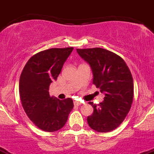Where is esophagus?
<instances>
[{
  "label": "esophagus",
  "instance_id": "34e87169",
  "mask_svg": "<svg viewBox=\"0 0 154 154\" xmlns=\"http://www.w3.org/2000/svg\"><path fill=\"white\" fill-rule=\"evenodd\" d=\"M81 104H82V103H81L80 101H78V100H75V101H74V105L77 106H78L81 105Z\"/></svg>",
  "mask_w": 154,
  "mask_h": 154
}]
</instances>
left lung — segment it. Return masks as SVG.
<instances>
[{
  "mask_svg": "<svg viewBox=\"0 0 154 154\" xmlns=\"http://www.w3.org/2000/svg\"><path fill=\"white\" fill-rule=\"evenodd\" d=\"M89 63L93 72V83L105 94L98 105L89 104L93 113L88 116L89 126L98 132H108L121 125L131 108L134 95L133 79L122 58L106 49L93 48L77 49Z\"/></svg>",
  "mask_w": 154,
  "mask_h": 154,
  "instance_id": "left-lung-1",
  "label": "left lung"
}]
</instances>
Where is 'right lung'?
Masks as SVG:
<instances>
[{"label": "right lung", "instance_id": "obj_1", "mask_svg": "<svg viewBox=\"0 0 154 154\" xmlns=\"http://www.w3.org/2000/svg\"><path fill=\"white\" fill-rule=\"evenodd\" d=\"M73 48L40 51L28 60L19 79L22 105L29 119L40 130L55 132L66 124L73 100H59L49 94V86L56 80Z\"/></svg>", "mask_w": 154, "mask_h": 154}]
</instances>
